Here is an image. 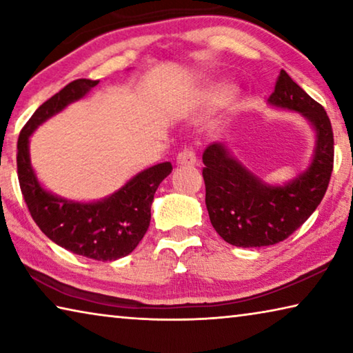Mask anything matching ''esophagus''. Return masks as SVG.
<instances>
[{
  "label": "esophagus",
  "mask_w": 353,
  "mask_h": 353,
  "mask_svg": "<svg viewBox=\"0 0 353 353\" xmlns=\"http://www.w3.org/2000/svg\"><path fill=\"white\" fill-rule=\"evenodd\" d=\"M177 163H179V165L193 166V165L198 163V157H196V154H194L193 149L185 148V149H182L181 152L177 154Z\"/></svg>",
  "instance_id": "esophagus-1"
}]
</instances>
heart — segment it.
Masks as SVG:
<instances>
[{
	"label": "heart",
	"instance_id": "heart-1",
	"mask_svg": "<svg viewBox=\"0 0 353 353\" xmlns=\"http://www.w3.org/2000/svg\"><path fill=\"white\" fill-rule=\"evenodd\" d=\"M230 97V92L224 87H210L202 94V103L207 107H216L223 104L224 101Z\"/></svg>",
	"mask_w": 353,
	"mask_h": 353
}]
</instances>
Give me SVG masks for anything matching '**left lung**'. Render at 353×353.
Returning <instances> with one entry per match:
<instances>
[{"instance_id": "obj_1", "label": "left lung", "mask_w": 353, "mask_h": 353, "mask_svg": "<svg viewBox=\"0 0 353 353\" xmlns=\"http://www.w3.org/2000/svg\"><path fill=\"white\" fill-rule=\"evenodd\" d=\"M270 103L302 113L316 130L310 168L283 187H271L238 163L221 143L202 154L205 205L212 225L224 241L238 248L280 243L312 216L324 198L333 171L332 123L319 103L282 70Z\"/></svg>"}]
</instances>
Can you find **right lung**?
<instances>
[{
	"label": "right lung",
	"instance_id": "obj_1",
	"mask_svg": "<svg viewBox=\"0 0 353 353\" xmlns=\"http://www.w3.org/2000/svg\"><path fill=\"white\" fill-rule=\"evenodd\" d=\"M99 81L76 79L45 101L21 129L17 143V172L28 210L40 230L63 249L98 261L126 256L145 236L151 204L160 182L172 171L170 162L151 166L109 198L92 204L67 201L40 187L29 160V137L48 118L83 98Z\"/></svg>",
	"mask_w": 353,
	"mask_h": 353
}]
</instances>
